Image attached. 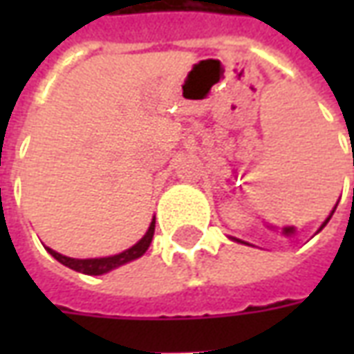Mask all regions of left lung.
Masks as SVG:
<instances>
[{
    "label": "left lung",
    "mask_w": 354,
    "mask_h": 354,
    "mask_svg": "<svg viewBox=\"0 0 354 354\" xmlns=\"http://www.w3.org/2000/svg\"><path fill=\"white\" fill-rule=\"evenodd\" d=\"M334 210H335V208H334ZM334 210H332V214H334ZM332 214L328 216V220H330V218H332ZM328 220H326V222H324V223H322V227H324V225H326V223H328ZM322 227H320V230H322Z\"/></svg>",
    "instance_id": "left-lung-1"
}]
</instances>
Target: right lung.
<instances>
[{"mask_svg": "<svg viewBox=\"0 0 354 354\" xmlns=\"http://www.w3.org/2000/svg\"><path fill=\"white\" fill-rule=\"evenodd\" d=\"M153 231H155V220L149 225V230L144 237L140 239L136 245L129 248V250H124V252L117 254V256H108V258H94V260H75V258H68V256H62V254L55 252V250H49V254L58 260L62 266L70 267L73 271H80V273L85 274H104L111 271V269H115V267L123 266L127 261H132L140 258L142 254L146 252L147 248H149V243H151V239H153Z\"/></svg>", "mask_w": 354, "mask_h": 354, "instance_id": "1", "label": "right lung"}]
</instances>
